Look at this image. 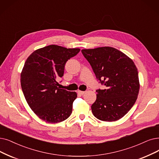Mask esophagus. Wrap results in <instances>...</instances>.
Listing matches in <instances>:
<instances>
[{"instance_id":"esophagus-1","label":"esophagus","mask_w":159,"mask_h":159,"mask_svg":"<svg viewBox=\"0 0 159 159\" xmlns=\"http://www.w3.org/2000/svg\"><path fill=\"white\" fill-rule=\"evenodd\" d=\"M77 93L79 94H80V95H83V94H84V93H85V91H77Z\"/></svg>"}]
</instances>
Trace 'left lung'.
Instances as JSON below:
<instances>
[{
  "label": "left lung",
  "instance_id": "8db88e82",
  "mask_svg": "<svg viewBox=\"0 0 159 159\" xmlns=\"http://www.w3.org/2000/svg\"><path fill=\"white\" fill-rule=\"evenodd\" d=\"M99 83L92 104L93 115L103 121H116L125 116L136 102L139 89L138 69L131 59L111 47L82 49Z\"/></svg>",
  "mask_w": 159,
  "mask_h": 159
}]
</instances>
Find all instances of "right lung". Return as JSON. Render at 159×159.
<instances>
[{"label": "right lung", "instance_id": "add662e5", "mask_svg": "<svg viewBox=\"0 0 159 159\" xmlns=\"http://www.w3.org/2000/svg\"><path fill=\"white\" fill-rule=\"evenodd\" d=\"M80 49L50 45L37 49L25 62L21 74V89L27 103L36 115L46 122L57 123L71 115L75 92L57 87L68 59Z\"/></svg>", "mask_w": 159, "mask_h": 159}]
</instances>
